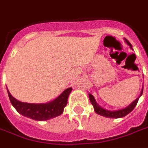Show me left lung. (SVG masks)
Returning <instances> with one entry per match:
<instances>
[{
  "label": "left lung",
  "instance_id": "8db88e82",
  "mask_svg": "<svg viewBox=\"0 0 148 148\" xmlns=\"http://www.w3.org/2000/svg\"><path fill=\"white\" fill-rule=\"evenodd\" d=\"M124 41H125V42L127 43V45L130 47V48L132 49V50H133V49H132V45H131V43L127 41V39H124ZM142 94H143V89H142L141 92H140V97H137L136 99L131 103L129 106H127V107H125V108H124V109H119V110H116V111H110V110H107V109H104V108H102V107H101V106L97 103L96 101H95L94 97H93L92 94H90V93H89V97H90V102H91V104L93 105V109H94V111H95L96 113H97L98 115H101V116H106V117L121 118V117H124V116H125L126 115H127L128 113H130L133 110L134 108H135L136 106L137 105V102H138V101H139V98L141 97Z\"/></svg>",
  "mask_w": 148,
  "mask_h": 148
}]
</instances>
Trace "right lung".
Instances as JSON below:
<instances>
[{
    "label": "right lung",
    "mask_w": 148,
    "mask_h": 148,
    "mask_svg": "<svg viewBox=\"0 0 148 148\" xmlns=\"http://www.w3.org/2000/svg\"><path fill=\"white\" fill-rule=\"evenodd\" d=\"M7 91L12 105L19 113L35 121H43L56 117L63 112L65 106L67 104L69 95L72 91V88L71 87L65 90L55 99L52 100L49 102L40 104L20 101L12 96L8 88Z\"/></svg>",
    "instance_id": "1"
}]
</instances>
